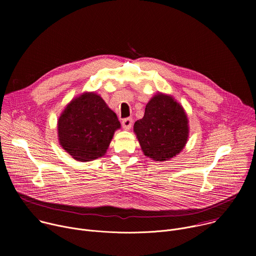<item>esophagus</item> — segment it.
Masks as SVG:
<instances>
[{"label":"esophagus","instance_id":"1","mask_svg":"<svg viewBox=\"0 0 256 256\" xmlns=\"http://www.w3.org/2000/svg\"><path fill=\"white\" fill-rule=\"evenodd\" d=\"M122 128H124V130H130V128H132V118H124V120H122Z\"/></svg>","mask_w":256,"mask_h":256}]
</instances>
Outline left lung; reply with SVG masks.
Masks as SVG:
<instances>
[{"label": "left lung", "mask_w": 256, "mask_h": 256, "mask_svg": "<svg viewBox=\"0 0 256 256\" xmlns=\"http://www.w3.org/2000/svg\"><path fill=\"white\" fill-rule=\"evenodd\" d=\"M144 156L167 161L178 155L188 138V120L184 109L170 95L158 93L146 105L142 120L134 122Z\"/></svg>", "instance_id": "left-lung-1"}]
</instances>
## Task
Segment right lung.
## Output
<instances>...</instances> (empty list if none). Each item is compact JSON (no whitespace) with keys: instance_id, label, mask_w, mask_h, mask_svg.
<instances>
[{"instance_id":"add662e5","label":"right lung","mask_w":256,"mask_h":256,"mask_svg":"<svg viewBox=\"0 0 256 256\" xmlns=\"http://www.w3.org/2000/svg\"><path fill=\"white\" fill-rule=\"evenodd\" d=\"M120 128L116 114L93 92L72 99L58 120L60 144L72 158L88 162L102 157L114 132Z\"/></svg>"}]
</instances>
